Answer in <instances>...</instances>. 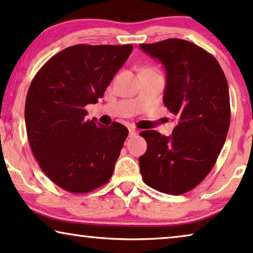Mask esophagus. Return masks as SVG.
I'll use <instances>...</instances> for the list:
<instances>
[{
	"label": "esophagus",
	"mask_w": 253,
	"mask_h": 253,
	"mask_svg": "<svg viewBox=\"0 0 253 253\" xmlns=\"http://www.w3.org/2000/svg\"><path fill=\"white\" fill-rule=\"evenodd\" d=\"M128 130H129V136L136 135V130H135V128H133V127H129Z\"/></svg>",
	"instance_id": "esophagus-1"
}]
</instances>
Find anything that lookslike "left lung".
<instances>
[{"label":"left lung","instance_id":"1","mask_svg":"<svg viewBox=\"0 0 253 253\" xmlns=\"http://www.w3.org/2000/svg\"><path fill=\"white\" fill-rule=\"evenodd\" d=\"M140 48L167 70L164 105L178 124L172 135L140 133L147 151L140 156L142 179L168 194H183L205 179L214 167L230 125V98L223 70L207 50L171 38Z\"/></svg>","mask_w":253,"mask_h":253}]
</instances>
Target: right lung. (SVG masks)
<instances>
[{
  "label": "right lung",
  "instance_id": "right-lung-1",
  "mask_svg": "<svg viewBox=\"0 0 253 253\" xmlns=\"http://www.w3.org/2000/svg\"><path fill=\"white\" fill-rule=\"evenodd\" d=\"M132 45H75L43 65L29 87V143L46 176L63 190L87 193L110 180L128 129L86 120L87 104L106 87L132 53Z\"/></svg>",
  "mask_w": 253,
  "mask_h": 253
}]
</instances>
